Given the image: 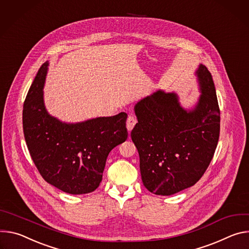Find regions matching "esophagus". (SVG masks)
I'll return each mask as SVG.
<instances>
[{"label": "esophagus", "mask_w": 249, "mask_h": 249, "mask_svg": "<svg viewBox=\"0 0 249 249\" xmlns=\"http://www.w3.org/2000/svg\"><path fill=\"white\" fill-rule=\"evenodd\" d=\"M136 123H137V120H136L133 116H128L127 121H126V127H127V130L130 131V130L134 127V125H135Z\"/></svg>", "instance_id": "34e87169"}]
</instances>
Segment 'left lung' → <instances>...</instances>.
Listing matches in <instances>:
<instances>
[{"instance_id": "1", "label": "left lung", "mask_w": 249, "mask_h": 249, "mask_svg": "<svg viewBox=\"0 0 249 249\" xmlns=\"http://www.w3.org/2000/svg\"><path fill=\"white\" fill-rule=\"evenodd\" d=\"M202 95L194 109H184L176 94L157 91L134 107L131 140L140 154L143 185L169 196L195 185L213 157L219 137V107L212 74L200 65Z\"/></svg>"}]
</instances>
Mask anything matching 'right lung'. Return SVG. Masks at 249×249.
I'll return each mask as SVG.
<instances>
[{"label": "right lung", "mask_w": 249, "mask_h": 249, "mask_svg": "<svg viewBox=\"0 0 249 249\" xmlns=\"http://www.w3.org/2000/svg\"><path fill=\"white\" fill-rule=\"evenodd\" d=\"M48 63L39 68L23 103L24 140L39 174L52 186L72 195L95 191L107 157L127 139V115L61 123L48 115L42 88Z\"/></svg>", "instance_id": "obj_1"}]
</instances>
